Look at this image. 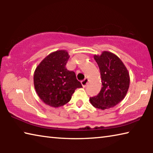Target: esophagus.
Listing matches in <instances>:
<instances>
[{
    "mask_svg": "<svg viewBox=\"0 0 153 153\" xmlns=\"http://www.w3.org/2000/svg\"><path fill=\"white\" fill-rule=\"evenodd\" d=\"M88 80H89L88 78H85L84 80H83V81H82L81 83H82V85L83 87L85 88L87 86L88 83Z\"/></svg>",
    "mask_w": 153,
    "mask_h": 153,
    "instance_id": "34e87169",
    "label": "esophagus"
}]
</instances>
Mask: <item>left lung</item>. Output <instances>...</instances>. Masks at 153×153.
Masks as SVG:
<instances>
[{
    "label": "left lung",
    "instance_id": "8db88e82",
    "mask_svg": "<svg viewBox=\"0 0 153 153\" xmlns=\"http://www.w3.org/2000/svg\"><path fill=\"white\" fill-rule=\"evenodd\" d=\"M101 76V90L96 97L90 98L93 107L105 110L120 102L126 96L129 86V72L122 61L108 51L94 55Z\"/></svg>",
    "mask_w": 153,
    "mask_h": 153
}]
</instances>
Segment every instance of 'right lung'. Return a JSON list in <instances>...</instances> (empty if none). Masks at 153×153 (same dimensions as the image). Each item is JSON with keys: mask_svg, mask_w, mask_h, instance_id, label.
<instances>
[{"mask_svg": "<svg viewBox=\"0 0 153 153\" xmlns=\"http://www.w3.org/2000/svg\"><path fill=\"white\" fill-rule=\"evenodd\" d=\"M68 52L59 50L49 54L40 62L33 74V84L42 101L52 107L63 106L71 100L75 90L82 86L76 74L65 67Z\"/></svg>", "mask_w": 153, "mask_h": 153, "instance_id": "add662e5", "label": "right lung"}]
</instances>
